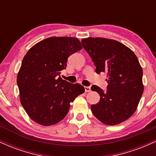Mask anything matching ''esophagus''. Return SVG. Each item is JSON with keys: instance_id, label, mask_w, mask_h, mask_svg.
<instances>
[{"instance_id": "esophagus-1", "label": "esophagus", "mask_w": 156, "mask_h": 156, "mask_svg": "<svg viewBox=\"0 0 156 156\" xmlns=\"http://www.w3.org/2000/svg\"><path fill=\"white\" fill-rule=\"evenodd\" d=\"M86 92H89L91 91V87H84Z\"/></svg>"}]
</instances>
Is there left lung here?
I'll use <instances>...</instances> for the list:
<instances>
[{"mask_svg": "<svg viewBox=\"0 0 156 156\" xmlns=\"http://www.w3.org/2000/svg\"><path fill=\"white\" fill-rule=\"evenodd\" d=\"M84 49L96 67V73H107L106 92L97 86L99 103L91 105L93 114L105 125L119 124L136 110L144 92L143 71L136 55L116 40L101 37L82 39Z\"/></svg>", "mask_w": 156, "mask_h": 156, "instance_id": "left-lung-1", "label": "left lung"}]
</instances>
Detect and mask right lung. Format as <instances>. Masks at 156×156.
Listing matches in <instances>:
<instances>
[{"instance_id": "right-lung-1", "label": "right lung", "mask_w": 156, "mask_h": 156, "mask_svg": "<svg viewBox=\"0 0 156 156\" xmlns=\"http://www.w3.org/2000/svg\"><path fill=\"white\" fill-rule=\"evenodd\" d=\"M75 37H50L30 48L17 74L20 103L35 122L55 125L69 112L71 102L85 89L60 77L68 57L82 49Z\"/></svg>"}]
</instances>
